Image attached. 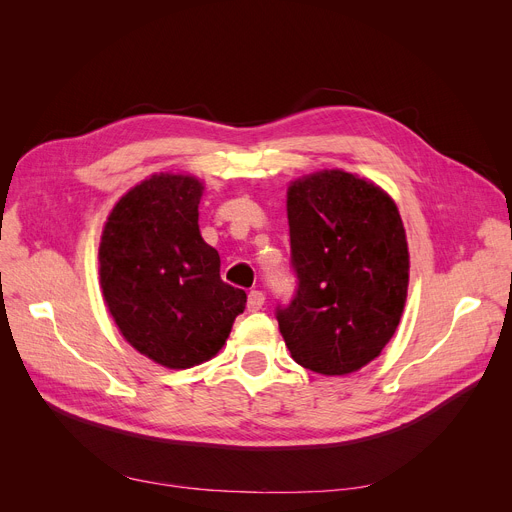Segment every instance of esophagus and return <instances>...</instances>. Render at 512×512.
<instances>
[{
	"label": "esophagus",
	"instance_id": "esophagus-1",
	"mask_svg": "<svg viewBox=\"0 0 512 512\" xmlns=\"http://www.w3.org/2000/svg\"><path fill=\"white\" fill-rule=\"evenodd\" d=\"M263 302H265V294L261 290H251L249 298H247V309L251 313H257L261 306H263Z\"/></svg>",
	"mask_w": 512,
	"mask_h": 512
}]
</instances>
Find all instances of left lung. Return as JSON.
Masks as SVG:
<instances>
[{
  "label": "left lung",
  "mask_w": 512,
  "mask_h": 512,
  "mask_svg": "<svg viewBox=\"0 0 512 512\" xmlns=\"http://www.w3.org/2000/svg\"><path fill=\"white\" fill-rule=\"evenodd\" d=\"M296 290L276 319L292 358L313 372L348 374L393 337L407 296L410 255L393 199L344 170L288 189Z\"/></svg>",
  "instance_id": "8db88e82"
}]
</instances>
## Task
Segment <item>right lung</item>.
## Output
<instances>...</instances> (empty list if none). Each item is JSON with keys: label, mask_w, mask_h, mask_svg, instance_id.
<instances>
[{"label": "right lung", "mask_w": 512, "mask_h": 512, "mask_svg": "<svg viewBox=\"0 0 512 512\" xmlns=\"http://www.w3.org/2000/svg\"><path fill=\"white\" fill-rule=\"evenodd\" d=\"M201 189L183 175L135 185L113 208L98 251L102 294L123 337L168 368L216 356L247 304L199 234Z\"/></svg>", "instance_id": "obj_1"}]
</instances>
